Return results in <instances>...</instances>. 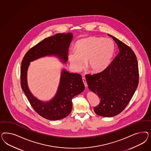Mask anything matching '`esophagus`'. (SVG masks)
<instances>
[{
	"mask_svg": "<svg viewBox=\"0 0 151 151\" xmlns=\"http://www.w3.org/2000/svg\"><path fill=\"white\" fill-rule=\"evenodd\" d=\"M82 81H83V83H84L85 86L86 87L87 86V82H86V78H85V77H83V78H82Z\"/></svg>",
	"mask_w": 151,
	"mask_h": 151,
	"instance_id": "1",
	"label": "esophagus"
}]
</instances>
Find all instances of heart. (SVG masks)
Masks as SVG:
<instances>
[{
    "label": "heart",
    "mask_w": 151,
    "mask_h": 151,
    "mask_svg": "<svg viewBox=\"0 0 151 151\" xmlns=\"http://www.w3.org/2000/svg\"><path fill=\"white\" fill-rule=\"evenodd\" d=\"M76 52L70 53L69 60L74 69L79 71L85 61L92 72H100L110 64L115 52V45L111 39L101 37H88L78 40Z\"/></svg>",
    "instance_id": "b5f03b06"
}]
</instances>
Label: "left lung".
<instances>
[{
    "label": "left lung",
    "instance_id": "obj_1",
    "mask_svg": "<svg viewBox=\"0 0 151 151\" xmlns=\"http://www.w3.org/2000/svg\"><path fill=\"white\" fill-rule=\"evenodd\" d=\"M109 36L117 44L119 54L103 71L85 75L89 89L100 99V102L93 110L96 114L106 117L123 111L139 82L138 61L133 51L122 41Z\"/></svg>",
    "mask_w": 151,
    "mask_h": 151
}]
</instances>
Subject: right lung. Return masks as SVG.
Masks as SVG:
<instances>
[{
  "label": "right lung",
  "instance_id": "1",
  "mask_svg": "<svg viewBox=\"0 0 151 151\" xmlns=\"http://www.w3.org/2000/svg\"><path fill=\"white\" fill-rule=\"evenodd\" d=\"M71 33H58L37 43L27 51L23 58L20 68V83L27 100L37 114L49 120H58L69 115L72 110L73 97L82 92L85 86L81 75L69 73L63 70L59 87L55 97L48 102L38 100L30 93L27 81V72L29 63L46 55H55L61 57L66 62L69 48L72 40Z\"/></svg>",
  "mask_w": 151,
  "mask_h": 151
}]
</instances>
